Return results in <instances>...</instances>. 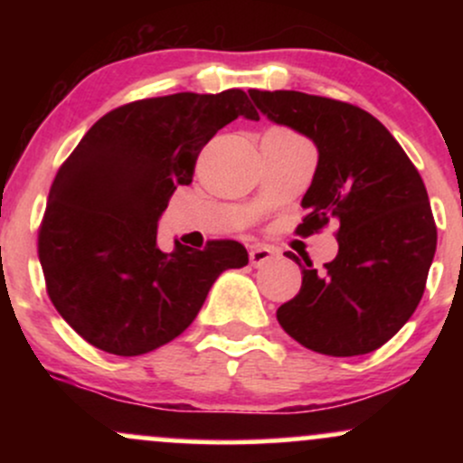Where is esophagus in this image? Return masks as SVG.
Here are the masks:
<instances>
[{
	"label": "esophagus",
	"mask_w": 463,
	"mask_h": 463,
	"mask_svg": "<svg viewBox=\"0 0 463 463\" xmlns=\"http://www.w3.org/2000/svg\"><path fill=\"white\" fill-rule=\"evenodd\" d=\"M276 254L274 248H268V246H261V243H257V246L250 248V263L254 265V268H261L268 261H272Z\"/></svg>",
	"instance_id": "obj_1"
}]
</instances>
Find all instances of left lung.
I'll list each match as a JSON object with an SVG mask.
<instances>
[{"label":"left lung","mask_w":463,"mask_h":463,"mask_svg":"<svg viewBox=\"0 0 463 463\" xmlns=\"http://www.w3.org/2000/svg\"><path fill=\"white\" fill-rule=\"evenodd\" d=\"M274 124L317 147L296 232L337 224L339 252L317 274L300 265L302 287L276 317L316 353L354 357L381 348L416 311L438 246V228L418 169L376 117L359 106L300 91H248Z\"/></svg>","instance_id":"8db88e82"}]
</instances>
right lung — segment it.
Wrapping results in <instances>:
<instances>
[{
	"instance_id": "add662e5",
	"label": "right lung",
	"mask_w": 463,
	"mask_h": 463,
	"mask_svg": "<svg viewBox=\"0 0 463 463\" xmlns=\"http://www.w3.org/2000/svg\"><path fill=\"white\" fill-rule=\"evenodd\" d=\"M259 119L241 89L174 93L106 113L58 169L39 228L47 296L95 348L137 357L178 337L224 269L246 248L215 239L204 250L156 246L158 217L215 132Z\"/></svg>"
}]
</instances>
